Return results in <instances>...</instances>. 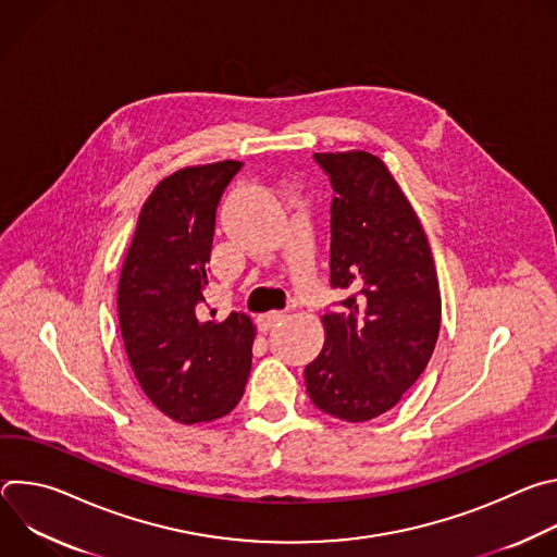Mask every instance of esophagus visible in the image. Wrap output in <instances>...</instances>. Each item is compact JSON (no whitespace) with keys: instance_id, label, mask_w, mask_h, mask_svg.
Returning a JSON list of instances; mask_svg holds the SVG:
<instances>
[{"instance_id":"obj_1","label":"esophagus","mask_w":557,"mask_h":557,"mask_svg":"<svg viewBox=\"0 0 557 557\" xmlns=\"http://www.w3.org/2000/svg\"><path fill=\"white\" fill-rule=\"evenodd\" d=\"M286 317V310H271V312H264V314H260V329L262 331H269V329H273L275 324H280L282 320Z\"/></svg>"}]
</instances>
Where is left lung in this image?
Here are the masks:
<instances>
[{"mask_svg":"<svg viewBox=\"0 0 557 557\" xmlns=\"http://www.w3.org/2000/svg\"><path fill=\"white\" fill-rule=\"evenodd\" d=\"M331 176V284L324 348L304 370L322 412L363 423L392 410L425 370L441 331V288L423 224L379 156L314 153Z\"/></svg>","mask_w":557,"mask_h":557,"instance_id":"left-lung-1","label":"left lung"}]
</instances>
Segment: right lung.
Instances as JSON below:
<instances>
[{
    "label": "right lung",
    "mask_w": 557,
    "mask_h": 557,
    "mask_svg": "<svg viewBox=\"0 0 557 557\" xmlns=\"http://www.w3.org/2000/svg\"><path fill=\"white\" fill-rule=\"evenodd\" d=\"M240 161L183 168L145 200L119 277V324L147 399L194 425L243 399L256 326L247 312L205 310L215 209Z\"/></svg>",
    "instance_id": "add662e5"
}]
</instances>
